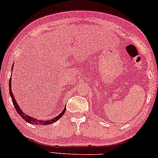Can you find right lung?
Returning <instances> with one entry per match:
<instances>
[{
    "label": "right lung",
    "instance_id": "1",
    "mask_svg": "<svg viewBox=\"0 0 158 158\" xmlns=\"http://www.w3.org/2000/svg\"><path fill=\"white\" fill-rule=\"evenodd\" d=\"M13 64L12 66V70L11 72H13ZM9 92H10V97L12 98V102H13V103L14 105V106H15V109L17 110L18 114L19 115H20V116L23 118V119L27 123H29L30 124H34V125H40V126H44V125H49V124H52L53 123H55L56 121H58L59 119L61 117H62L64 114L65 113V110H66V107H64V110H62V112L60 113V114H59L57 116H56L54 118L52 119H50L49 120V121H44V120H40V119H37V118H35L33 117H31L30 116H28L26 114H25L24 112H23V110H22L21 109V108L19 106L17 102H16L15 98V96H14L13 92H12V89H11V77L10 79V81H9Z\"/></svg>",
    "mask_w": 158,
    "mask_h": 158
}]
</instances>
